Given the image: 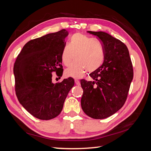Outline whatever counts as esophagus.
<instances>
[{
    "label": "esophagus",
    "mask_w": 151,
    "mask_h": 151,
    "mask_svg": "<svg viewBox=\"0 0 151 151\" xmlns=\"http://www.w3.org/2000/svg\"><path fill=\"white\" fill-rule=\"evenodd\" d=\"M75 83H76V85H77V86H80V85H81L80 81H78V80H77V79H76V80H75Z\"/></svg>",
    "instance_id": "1"
}]
</instances>
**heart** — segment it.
Instances as JSON below:
<instances>
[{
    "label": "heart",
    "instance_id": "b5f03b06",
    "mask_svg": "<svg viewBox=\"0 0 151 151\" xmlns=\"http://www.w3.org/2000/svg\"><path fill=\"white\" fill-rule=\"evenodd\" d=\"M76 55V60L65 70V75L80 78L88 70H98L104 61L105 49L99 41L86 35L76 33L72 36L69 43L62 48L61 58L66 67L71 65Z\"/></svg>",
    "mask_w": 151,
    "mask_h": 151
}]
</instances>
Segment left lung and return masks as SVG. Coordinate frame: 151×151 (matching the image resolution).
Here are the masks:
<instances>
[{
    "instance_id": "left-lung-1",
    "label": "left lung",
    "mask_w": 151,
    "mask_h": 151,
    "mask_svg": "<svg viewBox=\"0 0 151 151\" xmlns=\"http://www.w3.org/2000/svg\"><path fill=\"white\" fill-rule=\"evenodd\" d=\"M87 32L101 40L105 58L103 65L90 74L93 81H81V107L89 117L104 119L125 104L133 79V67L129 50L120 40L103 31Z\"/></svg>"
}]
</instances>
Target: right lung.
I'll list each match as a JSON object with an SVG mask.
<instances>
[{
  "label": "right lung",
  "mask_w": 151,
  "mask_h": 151,
  "mask_svg": "<svg viewBox=\"0 0 151 151\" xmlns=\"http://www.w3.org/2000/svg\"><path fill=\"white\" fill-rule=\"evenodd\" d=\"M68 35L63 29L30 40L14 63L13 70L18 101L38 119L48 120L57 116L74 85L71 77L59 83H52V72L63 71L61 53Z\"/></svg>",
  "instance_id": "add662e5"
}]
</instances>
